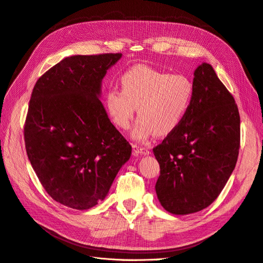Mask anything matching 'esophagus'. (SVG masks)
<instances>
[{
    "label": "esophagus",
    "instance_id": "esophagus-1",
    "mask_svg": "<svg viewBox=\"0 0 263 263\" xmlns=\"http://www.w3.org/2000/svg\"><path fill=\"white\" fill-rule=\"evenodd\" d=\"M132 148H133V154L135 156H138V155H148L151 153V152L146 147L140 146V145H138V144H133Z\"/></svg>",
    "mask_w": 263,
    "mask_h": 263
}]
</instances>
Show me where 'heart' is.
<instances>
[{
  "instance_id": "b5f03b06",
  "label": "heart",
  "mask_w": 263,
  "mask_h": 263,
  "mask_svg": "<svg viewBox=\"0 0 263 263\" xmlns=\"http://www.w3.org/2000/svg\"><path fill=\"white\" fill-rule=\"evenodd\" d=\"M119 83L121 90L106 92V109L118 128L126 130L137 108L140 117L132 138L139 141L173 133L184 120L192 103L193 84L183 74H169L138 64L124 71Z\"/></svg>"
}]
</instances>
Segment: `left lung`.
Returning a JSON list of instances; mask_svg holds the SVG:
<instances>
[{
	"label": "left lung",
	"instance_id": "left-lung-1",
	"mask_svg": "<svg viewBox=\"0 0 263 263\" xmlns=\"http://www.w3.org/2000/svg\"><path fill=\"white\" fill-rule=\"evenodd\" d=\"M193 98L182 123L153 148L160 167L155 190L169 213L208 208L234 171L240 145L235 99L211 64L194 71Z\"/></svg>",
	"mask_w": 263,
	"mask_h": 263
}]
</instances>
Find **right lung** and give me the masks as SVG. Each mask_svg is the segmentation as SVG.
I'll return each instance as SVG.
<instances>
[{
  "mask_svg": "<svg viewBox=\"0 0 263 263\" xmlns=\"http://www.w3.org/2000/svg\"><path fill=\"white\" fill-rule=\"evenodd\" d=\"M121 53L72 55L39 78L24 126L28 159L54 201L87 210L104 200L132 147L99 100Z\"/></svg>",
  "mask_w": 263,
  "mask_h": 263,
  "instance_id": "obj_1",
  "label": "right lung"
}]
</instances>
